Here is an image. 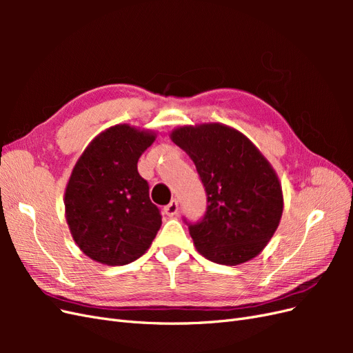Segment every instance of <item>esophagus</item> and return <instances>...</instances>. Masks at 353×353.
<instances>
[{
    "label": "esophagus",
    "mask_w": 353,
    "mask_h": 353,
    "mask_svg": "<svg viewBox=\"0 0 353 353\" xmlns=\"http://www.w3.org/2000/svg\"><path fill=\"white\" fill-rule=\"evenodd\" d=\"M178 209H179V206H178V200H170V203L169 205H166L165 208H163V210H165V213L168 216H176L178 215Z\"/></svg>",
    "instance_id": "esophagus-1"
}]
</instances>
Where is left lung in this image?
<instances>
[{
	"instance_id": "obj_1",
	"label": "left lung",
	"mask_w": 353,
	"mask_h": 353,
	"mask_svg": "<svg viewBox=\"0 0 353 353\" xmlns=\"http://www.w3.org/2000/svg\"><path fill=\"white\" fill-rule=\"evenodd\" d=\"M172 141L193 160L206 191V212L188 225L206 259L239 265L259 254L279 227L283 193L274 169L239 131L210 123L178 128Z\"/></svg>"
}]
</instances>
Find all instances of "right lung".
<instances>
[{"label": "right lung", "instance_id": "add662e5", "mask_svg": "<svg viewBox=\"0 0 353 353\" xmlns=\"http://www.w3.org/2000/svg\"><path fill=\"white\" fill-rule=\"evenodd\" d=\"M154 135L116 125L95 137L74 165L65 194L73 240L91 259L126 265L150 248L162 225L137 163Z\"/></svg>", "mask_w": 353, "mask_h": 353}]
</instances>
